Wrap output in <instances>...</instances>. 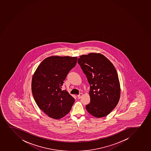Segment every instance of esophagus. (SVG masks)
<instances>
[{
  "instance_id": "esophagus-1",
  "label": "esophagus",
  "mask_w": 151,
  "mask_h": 151,
  "mask_svg": "<svg viewBox=\"0 0 151 151\" xmlns=\"http://www.w3.org/2000/svg\"><path fill=\"white\" fill-rule=\"evenodd\" d=\"M82 96H83V94L82 93H80L77 96V97H78V99H81V98L82 97Z\"/></svg>"
}]
</instances>
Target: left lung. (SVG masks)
Listing matches in <instances>:
<instances>
[{"label": "left lung", "instance_id": "left-lung-1", "mask_svg": "<svg viewBox=\"0 0 151 151\" xmlns=\"http://www.w3.org/2000/svg\"><path fill=\"white\" fill-rule=\"evenodd\" d=\"M78 62L90 85L91 101L86 106V110L96 118L105 117L120 99V82L115 67L100 53L81 55Z\"/></svg>", "mask_w": 151, "mask_h": 151}]
</instances>
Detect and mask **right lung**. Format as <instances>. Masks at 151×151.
I'll use <instances>...</instances> for the list:
<instances>
[{"label":"right lung","instance_id":"obj_1","mask_svg":"<svg viewBox=\"0 0 151 151\" xmlns=\"http://www.w3.org/2000/svg\"><path fill=\"white\" fill-rule=\"evenodd\" d=\"M77 61V57H47L33 76L31 88L36 103L50 118L60 119L71 109L74 98L66 90L62 91L61 86Z\"/></svg>","mask_w":151,"mask_h":151}]
</instances>
